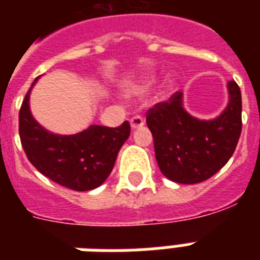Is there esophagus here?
<instances>
[{
	"mask_svg": "<svg viewBox=\"0 0 260 260\" xmlns=\"http://www.w3.org/2000/svg\"><path fill=\"white\" fill-rule=\"evenodd\" d=\"M131 126H132V129H138L140 126L144 125V118L142 116H134V117L131 118Z\"/></svg>",
	"mask_w": 260,
	"mask_h": 260,
	"instance_id": "34e87169",
	"label": "esophagus"
}]
</instances>
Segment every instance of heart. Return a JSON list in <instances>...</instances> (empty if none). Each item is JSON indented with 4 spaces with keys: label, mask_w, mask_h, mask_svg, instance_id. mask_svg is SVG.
<instances>
[{
    "label": "heart",
    "mask_w": 260,
    "mask_h": 260,
    "mask_svg": "<svg viewBox=\"0 0 260 260\" xmlns=\"http://www.w3.org/2000/svg\"><path fill=\"white\" fill-rule=\"evenodd\" d=\"M152 82H154V77H150V78L147 79V81H144V83H143V86L140 87L139 90H143V89H146V87H148L150 85H152ZM174 87V82L171 81V79H169V81H166V83L163 85V91L165 93H169V91H171Z\"/></svg>",
    "instance_id": "heart-1"
}]
</instances>
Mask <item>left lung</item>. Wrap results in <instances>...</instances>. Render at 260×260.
<instances>
[{
	"instance_id": "1",
	"label": "left lung",
	"mask_w": 260,
	"mask_h": 260,
	"mask_svg": "<svg viewBox=\"0 0 260 260\" xmlns=\"http://www.w3.org/2000/svg\"><path fill=\"white\" fill-rule=\"evenodd\" d=\"M228 91L225 110L209 121L183 109L181 91L148 109L147 125L154 138L155 158L170 181L200 183L230 160L242 134V94L235 81L228 82Z\"/></svg>"
}]
</instances>
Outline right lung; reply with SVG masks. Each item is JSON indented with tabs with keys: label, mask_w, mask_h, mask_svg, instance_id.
<instances>
[{
	"label": "right lung",
	"mask_w": 260,
	"mask_h": 260,
	"mask_svg": "<svg viewBox=\"0 0 260 260\" xmlns=\"http://www.w3.org/2000/svg\"><path fill=\"white\" fill-rule=\"evenodd\" d=\"M29 93L30 89L18 113V134L28 160L51 181L71 190L86 191L102 185L129 136V122L117 128L90 125L69 136L54 135L32 117Z\"/></svg>",
	"instance_id": "1"
}]
</instances>
